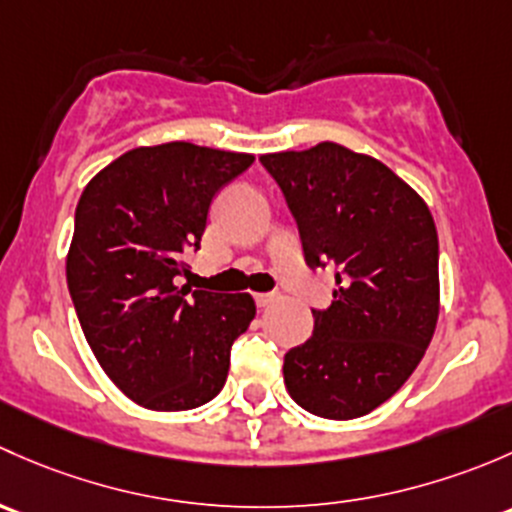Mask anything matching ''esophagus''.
Returning <instances> with one entry per match:
<instances>
[{
    "label": "esophagus",
    "mask_w": 512,
    "mask_h": 512,
    "mask_svg": "<svg viewBox=\"0 0 512 512\" xmlns=\"http://www.w3.org/2000/svg\"><path fill=\"white\" fill-rule=\"evenodd\" d=\"M254 298H256L258 308H268V305H271V303H276L278 295L276 293H256Z\"/></svg>",
    "instance_id": "obj_1"
}]
</instances>
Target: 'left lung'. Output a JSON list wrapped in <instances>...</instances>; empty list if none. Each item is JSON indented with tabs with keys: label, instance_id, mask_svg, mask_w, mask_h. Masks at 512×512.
Masks as SVG:
<instances>
[{
	"label": "left lung",
	"instance_id": "1",
	"mask_svg": "<svg viewBox=\"0 0 512 512\" xmlns=\"http://www.w3.org/2000/svg\"><path fill=\"white\" fill-rule=\"evenodd\" d=\"M310 268L335 266L333 303L286 352L283 379L305 412L357 419L416 370L439 320V236L424 199L370 155L337 142L263 155Z\"/></svg>",
	"mask_w": 512,
	"mask_h": 512
}]
</instances>
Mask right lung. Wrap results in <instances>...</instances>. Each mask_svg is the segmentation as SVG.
I'll use <instances>...</instances> for the list:
<instances>
[{
	"mask_svg": "<svg viewBox=\"0 0 512 512\" xmlns=\"http://www.w3.org/2000/svg\"><path fill=\"white\" fill-rule=\"evenodd\" d=\"M251 162L192 142L135 147L78 199L68 293L100 367L140 407L184 412L224 387L254 298L177 281L189 273L184 254L199 249L214 194Z\"/></svg>",
	"mask_w": 512,
	"mask_h": 512,
	"instance_id": "right-lung-1",
	"label": "right lung"
}]
</instances>
